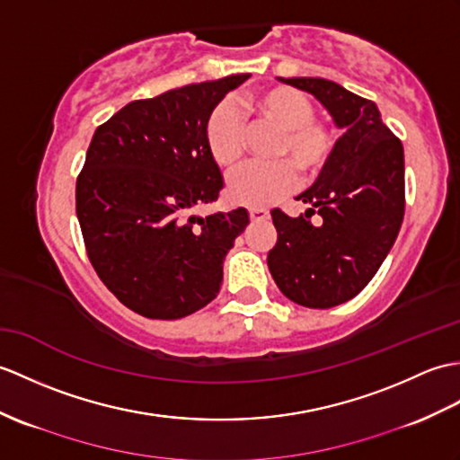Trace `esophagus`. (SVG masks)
<instances>
[{
    "instance_id": "1",
    "label": "esophagus",
    "mask_w": 460,
    "mask_h": 460,
    "mask_svg": "<svg viewBox=\"0 0 460 460\" xmlns=\"http://www.w3.org/2000/svg\"><path fill=\"white\" fill-rule=\"evenodd\" d=\"M249 216H251L252 221H266V219H270V213L266 211V209H251Z\"/></svg>"
}]
</instances>
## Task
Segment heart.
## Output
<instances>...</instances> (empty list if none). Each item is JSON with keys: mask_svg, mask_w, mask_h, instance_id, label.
Returning a JSON list of instances; mask_svg holds the SVG:
<instances>
[{"mask_svg": "<svg viewBox=\"0 0 460 460\" xmlns=\"http://www.w3.org/2000/svg\"><path fill=\"white\" fill-rule=\"evenodd\" d=\"M243 115L280 129L270 148L274 163L252 164L234 174L227 184L231 204L251 209L269 208L297 186L300 172L314 180L333 156L335 138L329 127L314 117V103L290 85L249 93L239 102ZM206 145L211 158L223 170L237 168L244 155V127L239 111L223 103L211 113L206 127Z\"/></svg>", "mask_w": 460, "mask_h": 460, "instance_id": "1", "label": "heart"}]
</instances>
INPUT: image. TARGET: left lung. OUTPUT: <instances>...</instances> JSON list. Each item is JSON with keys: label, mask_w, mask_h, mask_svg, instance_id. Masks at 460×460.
I'll return each instance as SVG.
<instances>
[{"label": "left lung", "mask_w": 460, "mask_h": 460, "mask_svg": "<svg viewBox=\"0 0 460 460\" xmlns=\"http://www.w3.org/2000/svg\"><path fill=\"white\" fill-rule=\"evenodd\" d=\"M312 93L343 129L333 156L312 188L296 199L305 216L272 209L279 231L269 269L292 302L327 309L365 288L396 241L405 208L403 146L382 123L375 102L325 78H279ZM314 212L322 215L312 224Z\"/></svg>", "instance_id": "obj_1"}]
</instances>
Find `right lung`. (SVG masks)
<instances>
[{
    "label": "right lung",
    "instance_id": "add662e5",
    "mask_svg": "<svg viewBox=\"0 0 460 460\" xmlns=\"http://www.w3.org/2000/svg\"><path fill=\"white\" fill-rule=\"evenodd\" d=\"M249 78L237 74L131 102L92 137L76 181L85 251L102 282L137 314L180 319L219 294L223 261L249 213L194 211L223 188L206 145L209 117Z\"/></svg>",
    "mask_w": 460,
    "mask_h": 460
}]
</instances>
